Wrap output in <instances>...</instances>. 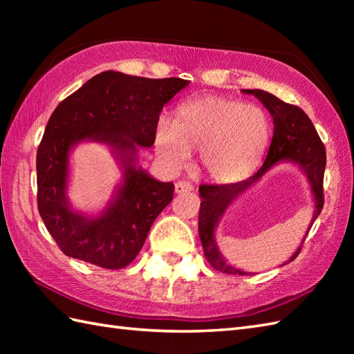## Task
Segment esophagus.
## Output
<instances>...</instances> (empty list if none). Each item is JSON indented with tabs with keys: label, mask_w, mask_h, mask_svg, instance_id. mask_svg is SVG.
<instances>
[{
	"label": "esophagus",
	"mask_w": 354,
	"mask_h": 354,
	"mask_svg": "<svg viewBox=\"0 0 354 354\" xmlns=\"http://www.w3.org/2000/svg\"><path fill=\"white\" fill-rule=\"evenodd\" d=\"M193 190H194V185L192 183H189V181H178L175 184V192L178 194L189 193V192H193Z\"/></svg>",
	"instance_id": "obj_1"
}]
</instances>
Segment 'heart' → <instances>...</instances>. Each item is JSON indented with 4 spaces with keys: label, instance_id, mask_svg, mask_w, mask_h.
Listing matches in <instances>:
<instances>
[{
    "label": "heart",
    "instance_id": "1",
    "mask_svg": "<svg viewBox=\"0 0 354 354\" xmlns=\"http://www.w3.org/2000/svg\"><path fill=\"white\" fill-rule=\"evenodd\" d=\"M269 120L260 108L243 102L205 97L176 111L173 124L161 120L155 150L171 170L183 169L190 150L219 183H237L257 167L269 141Z\"/></svg>",
    "mask_w": 354,
    "mask_h": 354
}]
</instances>
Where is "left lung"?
Listing matches in <instances>:
<instances>
[{
  "mask_svg": "<svg viewBox=\"0 0 354 354\" xmlns=\"http://www.w3.org/2000/svg\"><path fill=\"white\" fill-rule=\"evenodd\" d=\"M243 93L254 94L257 97L274 118V135L268 150L266 160L259 169V171L251 178L245 179V181L221 185L204 184L199 187V196L202 198V202L199 208L198 225L202 248H204V255L214 270L230 275H248V272L230 266L222 259L214 240L216 223L219 222L225 209L232 204V201H236L239 194H242L248 187L252 185L255 181H259L274 164L280 161H290L298 164L306 173V176L312 185L315 204H317V209H315L310 225H313L315 219L322 212V207H324V189H322V184H324L326 170V147L322 145L312 120L307 117L301 108L295 106V104L286 103L272 94L261 91V89H243ZM310 228L312 227L307 230L306 236L309 234ZM304 240L306 237L303 239V242L295 251V254L289 259V261L295 260L298 254L301 252Z\"/></svg>",
  "mask_w": 354,
  "mask_h": 354,
  "instance_id": "1",
  "label": "left lung"
}]
</instances>
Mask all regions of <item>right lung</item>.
<instances>
[{
	"label": "right lung",
	"mask_w": 354,
	"mask_h": 354,
	"mask_svg": "<svg viewBox=\"0 0 354 354\" xmlns=\"http://www.w3.org/2000/svg\"><path fill=\"white\" fill-rule=\"evenodd\" d=\"M189 85L179 77L147 79L103 71L57 104L36 155L37 209L51 237L68 257L104 269H122L137 257L149 230L173 199V183L135 167L137 146L150 147L164 108ZM84 139L106 142L125 167L111 207L95 220L66 202L69 149Z\"/></svg>",
	"instance_id": "add662e5"
}]
</instances>
